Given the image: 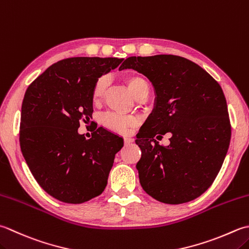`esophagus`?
I'll return each instance as SVG.
<instances>
[{
    "label": "esophagus",
    "instance_id": "1",
    "mask_svg": "<svg viewBox=\"0 0 249 249\" xmlns=\"http://www.w3.org/2000/svg\"><path fill=\"white\" fill-rule=\"evenodd\" d=\"M134 141V138L131 137H128V136H126V137H124V142L125 144H128V143H131Z\"/></svg>",
    "mask_w": 249,
    "mask_h": 249
}]
</instances>
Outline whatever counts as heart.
<instances>
[{"label":"heart","instance_id":"heart-1","mask_svg":"<svg viewBox=\"0 0 249 249\" xmlns=\"http://www.w3.org/2000/svg\"><path fill=\"white\" fill-rule=\"evenodd\" d=\"M126 84H127L130 94L134 97L144 89H149L148 82L140 75L128 76L127 80H126ZM107 86H108V79L107 77H100L99 80H97L94 89H92V101L98 102L104 97ZM135 122V119L130 118V116H123L116 113H108L104 116L105 125L118 131H125L130 126H133Z\"/></svg>","mask_w":249,"mask_h":249}]
</instances>
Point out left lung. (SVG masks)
Returning <instances> with one entry per match:
<instances>
[{
	"label": "left lung",
	"instance_id": "1",
	"mask_svg": "<svg viewBox=\"0 0 249 249\" xmlns=\"http://www.w3.org/2000/svg\"><path fill=\"white\" fill-rule=\"evenodd\" d=\"M124 69L147 76L155 94L154 108L136 139L141 187L166 204L202 196L217 177L231 139L220 85L196 63L174 55L129 57L119 70ZM166 132L172 137L163 147L154 136Z\"/></svg>",
	"mask_w": 249,
	"mask_h": 249
}]
</instances>
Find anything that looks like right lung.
I'll use <instances>...</instances> for the list:
<instances>
[{
	"label": "right lung",
	"instance_id": "right-lung-1",
	"mask_svg": "<svg viewBox=\"0 0 249 249\" xmlns=\"http://www.w3.org/2000/svg\"><path fill=\"white\" fill-rule=\"evenodd\" d=\"M123 58L73 57L53 63L32 82L21 106L20 148L41 188L61 202L98 196L108 182L120 136L99 127L86 139L80 122L91 119L92 89Z\"/></svg>",
	"mask_w": 249,
	"mask_h": 249
}]
</instances>
